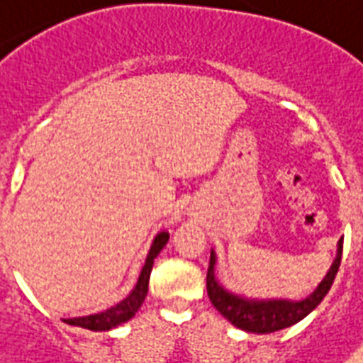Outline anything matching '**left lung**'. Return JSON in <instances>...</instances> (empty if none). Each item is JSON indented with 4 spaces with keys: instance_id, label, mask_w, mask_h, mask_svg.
Returning <instances> with one entry per match:
<instances>
[{
    "instance_id": "left-lung-1",
    "label": "left lung",
    "mask_w": 363,
    "mask_h": 363,
    "mask_svg": "<svg viewBox=\"0 0 363 363\" xmlns=\"http://www.w3.org/2000/svg\"><path fill=\"white\" fill-rule=\"evenodd\" d=\"M341 253H343V238L337 244V257L334 264L323 279V284L317 287L311 296H308L302 302H289V300H267V302H257V300H248L242 296H235L228 293L222 285L218 284L214 278V252L211 253V263L207 270V293L212 306L225 317V319L235 325L237 328L253 332V334H270L278 332L287 326L296 325L306 315H309L317 306L323 302L330 287L334 284L335 274L340 270Z\"/></svg>"
}]
</instances>
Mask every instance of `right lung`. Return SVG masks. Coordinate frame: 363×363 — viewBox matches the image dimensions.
I'll use <instances>...</instances> for the list:
<instances>
[{
  "instance_id": "right-lung-1",
  "label": "right lung",
  "mask_w": 363,
  "mask_h": 363,
  "mask_svg": "<svg viewBox=\"0 0 363 363\" xmlns=\"http://www.w3.org/2000/svg\"><path fill=\"white\" fill-rule=\"evenodd\" d=\"M167 240H169V235H167V233H160V235L155 238V242H152L151 246V252L147 255L145 264L141 268L138 285H135L134 291H132L123 302H119V304L113 306V308L106 309L102 313L87 315V317H76V319H65V323H67V325L93 330V332H102V330H111L115 328V326L126 323V320H130L135 315V311L141 308L143 300H145L147 291H149V278H151L152 263H155L156 255H158V253L162 252V248L167 244Z\"/></svg>"
}]
</instances>
